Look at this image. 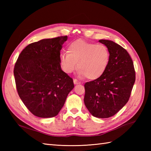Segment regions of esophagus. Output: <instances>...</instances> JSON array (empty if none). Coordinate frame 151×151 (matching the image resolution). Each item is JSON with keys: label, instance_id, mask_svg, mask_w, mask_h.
<instances>
[{"label": "esophagus", "instance_id": "obj_1", "mask_svg": "<svg viewBox=\"0 0 151 151\" xmlns=\"http://www.w3.org/2000/svg\"><path fill=\"white\" fill-rule=\"evenodd\" d=\"M73 82H74V84H81V82L77 81V80H76V79H74V80H73Z\"/></svg>", "mask_w": 151, "mask_h": 151}]
</instances>
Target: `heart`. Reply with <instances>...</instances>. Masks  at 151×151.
Wrapping results in <instances>:
<instances>
[{"label":"heart","mask_w":151,"mask_h":151,"mask_svg":"<svg viewBox=\"0 0 151 151\" xmlns=\"http://www.w3.org/2000/svg\"><path fill=\"white\" fill-rule=\"evenodd\" d=\"M110 53L106 45L77 40L67 47V52L60 55V62L65 73L70 74L77 68L78 76L94 81L104 75L109 65Z\"/></svg>","instance_id":"obj_1"}]
</instances>
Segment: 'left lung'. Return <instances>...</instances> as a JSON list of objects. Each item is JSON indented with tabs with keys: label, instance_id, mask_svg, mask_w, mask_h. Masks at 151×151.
Returning a JSON list of instances; mask_svg holds the SVG:
<instances>
[{
	"label": "left lung",
	"instance_id": "obj_1",
	"mask_svg": "<svg viewBox=\"0 0 151 151\" xmlns=\"http://www.w3.org/2000/svg\"><path fill=\"white\" fill-rule=\"evenodd\" d=\"M110 50L108 68L101 77L84 84V104L92 115L108 118L116 114L129 101L136 81L134 63L119 45L101 40Z\"/></svg>",
	"mask_w": 151,
	"mask_h": 151
}]
</instances>
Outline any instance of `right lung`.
I'll return each mask as SVG.
<instances>
[{"instance_id": "1", "label": "right lung", "mask_w": 151, "mask_h": 151, "mask_svg": "<svg viewBox=\"0 0 151 151\" xmlns=\"http://www.w3.org/2000/svg\"><path fill=\"white\" fill-rule=\"evenodd\" d=\"M67 36L41 40L22 50L14 67L16 88L33 115L56 116L74 88L73 78L61 69L60 50Z\"/></svg>"}]
</instances>
